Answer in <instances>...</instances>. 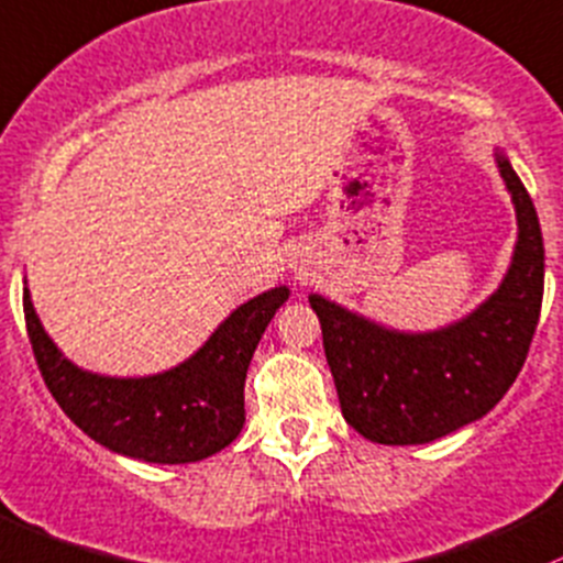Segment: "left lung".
<instances>
[{
	"label": "left lung",
	"mask_w": 563,
	"mask_h": 563,
	"mask_svg": "<svg viewBox=\"0 0 563 563\" xmlns=\"http://www.w3.org/2000/svg\"><path fill=\"white\" fill-rule=\"evenodd\" d=\"M494 161L516 207L518 241L499 287L467 317L438 330L402 332L324 295H308L343 419L373 443L445 438L483 419L521 373L540 322L545 246L534 203L499 147Z\"/></svg>",
	"instance_id": "left-lung-1"
}]
</instances>
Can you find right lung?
Instances as JSON below:
<instances>
[{
	"instance_id": "1",
	"label": "right lung",
	"mask_w": 563,
	"mask_h": 563,
	"mask_svg": "<svg viewBox=\"0 0 563 563\" xmlns=\"http://www.w3.org/2000/svg\"><path fill=\"white\" fill-rule=\"evenodd\" d=\"M287 298L289 287L255 295L196 354L177 367L139 378L101 376L64 356L42 328L29 287H23V313L47 389L88 438L139 462L190 464L239 438L252 354Z\"/></svg>"
}]
</instances>
